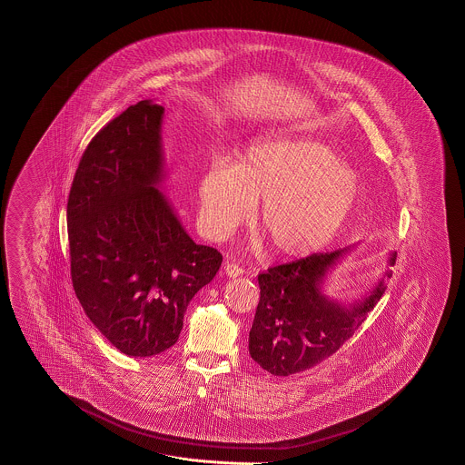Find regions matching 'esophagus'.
I'll return each mask as SVG.
<instances>
[{
    "label": "esophagus",
    "mask_w": 465,
    "mask_h": 465,
    "mask_svg": "<svg viewBox=\"0 0 465 465\" xmlns=\"http://www.w3.org/2000/svg\"><path fill=\"white\" fill-rule=\"evenodd\" d=\"M225 272L228 278H239L243 274V269L237 266V264H233V262H228L225 266Z\"/></svg>",
    "instance_id": "esophagus-1"
}]
</instances>
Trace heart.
Returning a JSON list of instances; mask_svg holds the SVG:
<instances>
[{
  "label": "heart",
  "mask_w": 465,
  "mask_h": 465,
  "mask_svg": "<svg viewBox=\"0 0 465 465\" xmlns=\"http://www.w3.org/2000/svg\"><path fill=\"white\" fill-rule=\"evenodd\" d=\"M354 170L313 138L253 141L232 165L213 160L197 183V223L212 240H226L255 212L269 251L300 257L339 233L358 199Z\"/></svg>",
  "instance_id": "heart-1"
}]
</instances>
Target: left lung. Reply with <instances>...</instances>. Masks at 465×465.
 Returning a JSON list of instances; mask_svg holds the SVG:
<instances>
[{
    "mask_svg": "<svg viewBox=\"0 0 465 465\" xmlns=\"http://www.w3.org/2000/svg\"><path fill=\"white\" fill-rule=\"evenodd\" d=\"M312 253L290 264L269 268L259 274L261 298L249 332V352L253 361L271 375L288 377L319 365L338 351L379 303L392 271L363 298L341 303L324 295L325 278L351 251ZM397 253H391L394 266Z\"/></svg>",
    "mask_w": 465,
    "mask_h": 465,
    "instance_id": "8db88e82",
    "label": "left lung"
}]
</instances>
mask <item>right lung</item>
I'll use <instances>...</instances> for the list:
<instances>
[{"instance_id": "add662e5", "label": "right lung", "mask_w": 465, "mask_h": 465, "mask_svg": "<svg viewBox=\"0 0 465 465\" xmlns=\"http://www.w3.org/2000/svg\"><path fill=\"white\" fill-rule=\"evenodd\" d=\"M163 113L141 100L100 129L78 163L66 212L74 293L104 338L134 358L177 342L189 302L223 261L187 235L158 189Z\"/></svg>"}]
</instances>
